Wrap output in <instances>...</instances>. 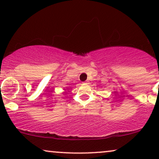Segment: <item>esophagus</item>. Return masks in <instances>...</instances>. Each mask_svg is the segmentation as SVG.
Returning a JSON list of instances; mask_svg holds the SVG:
<instances>
[{
	"instance_id": "1",
	"label": "esophagus",
	"mask_w": 159,
	"mask_h": 159,
	"mask_svg": "<svg viewBox=\"0 0 159 159\" xmlns=\"http://www.w3.org/2000/svg\"><path fill=\"white\" fill-rule=\"evenodd\" d=\"M89 80H87V81H85V83H86V84H87V83H89Z\"/></svg>"
}]
</instances>
